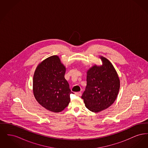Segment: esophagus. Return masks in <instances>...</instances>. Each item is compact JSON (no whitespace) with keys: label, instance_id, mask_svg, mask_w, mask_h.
<instances>
[{"label":"esophagus","instance_id":"esophagus-1","mask_svg":"<svg viewBox=\"0 0 148 148\" xmlns=\"http://www.w3.org/2000/svg\"><path fill=\"white\" fill-rule=\"evenodd\" d=\"M75 95L77 96H81L82 92H75Z\"/></svg>","mask_w":148,"mask_h":148}]
</instances>
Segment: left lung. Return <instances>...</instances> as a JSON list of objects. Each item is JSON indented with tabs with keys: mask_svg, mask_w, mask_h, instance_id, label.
<instances>
[{
	"mask_svg": "<svg viewBox=\"0 0 148 148\" xmlns=\"http://www.w3.org/2000/svg\"><path fill=\"white\" fill-rule=\"evenodd\" d=\"M100 58L103 65H95L87 71V84L82 96L85 106L94 113L112 106L120 89L119 78L112 64L103 56Z\"/></svg>",
	"mask_w": 148,
	"mask_h": 148,
	"instance_id": "obj_1",
	"label": "left lung"
}]
</instances>
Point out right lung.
I'll return each instance as SVG.
<instances>
[{
  "label": "right lung",
  "instance_id": "obj_1",
  "mask_svg": "<svg viewBox=\"0 0 148 148\" xmlns=\"http://www.w3.org/2000/svg\"><path fill=\"white\" fill-rule=\"evenodd\" d=\"M66 68L57 56L44 60L35 69L33 83L34 97L40 105L54 113L60 112L70 103L69 85L65 79Z\"/></svg>",
  "mask_w": 148,
  "mask_h": 148
}]
</instances>
